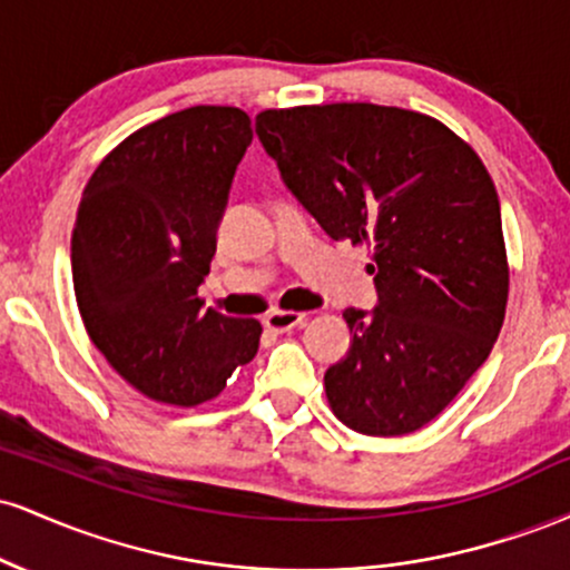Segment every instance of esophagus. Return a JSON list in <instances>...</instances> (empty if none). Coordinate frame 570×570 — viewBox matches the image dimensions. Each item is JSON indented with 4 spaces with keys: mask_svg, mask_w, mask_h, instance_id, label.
<instances>
[{
    "mask_svg": "<svg viewBox=\"0 0 570 570\" xmlns=\"http://www.w3.org/2000/svg\"><path fill=\"white\" fill-rule=\"evenodd\" d=\"M305 322V313L297 311H271L265 316V326L271 332H289Z\"/></svg>",
    "mask_w": 570,
    "mask_h": 570,
    "instance_id": "34e87169",
    "label": "esophagus"
}]
</instances>
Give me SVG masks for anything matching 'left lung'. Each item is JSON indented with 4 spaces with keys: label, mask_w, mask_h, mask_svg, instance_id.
<instances>
[{
    "label": "left lung",
    "mask_w": 570,
    "mask_h": 570,
    "mask_svg": "<svg viewBox=\"0 0 570 570\" xmlns=\"http://www.w3.org/2000/svg\"><path fill=\"white\" fill-rule=\"evenodd\" d=\"M257 136L330 238L372 246L377 305L345 307L332 412L367 436L423 429L485 364L507 313L493 179L448 126L399 107L265 109Z\"/></svg>",
    "instance_id": "left-lung-1"
}]
</instances>
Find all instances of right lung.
Listing matches in <instances>:
<instances>
[{
    "mask_svg": "<svg viewBox=\"0 0 570 570\" xmlns=\"http://www.w3.org/2000/svg\"><path fill=\"white\" fill-rule=\"evenodd\" d=\"M252 144L235 107H189L115 147L85 187L71 278L90 340L155 402L214 399L259 348L257 318L203 311L233 176Z\"/></svg>",
    "mask_w": 570,
    "mask_h": 570,
    "instance_id": "1",
    "label": "right lung"
}]
</instances>
